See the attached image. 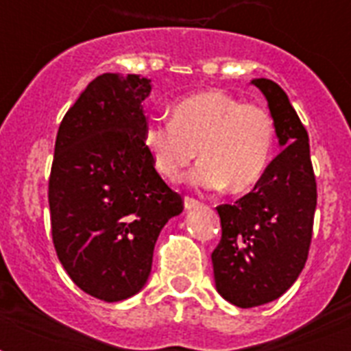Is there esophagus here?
<instances>
[{
    "label": "esophagus",
    "mask_w": 351,
    "mask_h": 351,
    "mask_svg": "<svg viewBox=\"0 0 351 351\" xmlns=\"http://www.w3.org/2000/svg\"><path fill=\"white\" fill-rule=\"evenodd\" d=\"M184 206H186V209H195L200 206V202H198L197 198H193V197H186L184 198Z\"/></svg>",
    "instance_id": "obj_1"
}]
</instances>
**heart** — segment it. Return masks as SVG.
Listing matches in <instances>:
<instances>
[{
  "mask_svg": "<svg viewBox=\"0 0 351 351\" xmlns=\"http://www.w3.org/2000/svg\"><path fill=\"white\" fill-rule=\"evenodd\" d=\"M143 143L165 180H180L198 158L193 182L204 189L251 191L271 162L275 125L269 112L224 90H202L171 107V121L151 120Z\"/></svg>",
  "mask_w": 351,
  "mask_h": 351,
  "instance_id": "1",
  "label": "heart"
}]
</instances>
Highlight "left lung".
Returning <instances> with one entry per match:
<instances>
[{"instance_id": "left-lung-1", "label": "left lung", "mask_w": 351, "mask_h": 351, "mask_svg": "<svg viewBox=\"0 0 351 351\" xmlns=\"http://www.w3.org/2000/svg\"><path fill=\"white\" fill-rule=\"evenodd\" d=\"M266 96L282 151L261 184L234 204L217 208L222 239L211 253L219 293L239 308H255L286 293L310 253L317 182L308 131L275 82H251Z\"/></svg>"}]
</instances>
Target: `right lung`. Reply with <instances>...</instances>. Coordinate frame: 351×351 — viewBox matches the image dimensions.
Instances as JSON below:
<instances>
[{
    "instance_id": "obj_1",
    "label": "right lung",
    "mask_w": 351,
    "mask_h": 351,
    "mask_svg": "<svg viewBox=\"0 0 351 351\" xmlns=\"http://www.w3.org/2000/svg\"><path fill=\"white\" fill-rule=\"evenodd\" d=\"M149 93V78L101 74L63 117L54 145V250L73 282L106 302L143 288L160 231L184 209L143 143Z\"/></svg>"
}]
</instances>
